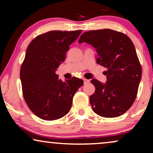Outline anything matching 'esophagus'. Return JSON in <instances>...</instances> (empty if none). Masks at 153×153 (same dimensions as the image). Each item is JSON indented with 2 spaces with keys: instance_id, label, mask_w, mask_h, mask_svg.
I'll return each instance as SVG.
<instances>
[{
  "instance_id": "obj_1",
  "label": "esophagus",
  "mask_w": 153,
  "mask_h": 153,
  "mask_svg": "<svg viewBox=\"0 0 153 153\" xmlns=\"http://www.w3.org/2000/svg\"><path fill=\"white\" fill-rule=\"evenodd\" d=\"M83 81H84V83H89L90 80H88V79H83Z\"/></svg>"
}]
</instances>
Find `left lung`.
Returning a JSON list of instances; mask_svg holds the SVG:
<instances>
[{"mask_svg":"<svg viewBox=\"0 0 153 153\" xmlns=\"http://www.w3.org/2000/svg\"><path fill=\"white\" fill-rule=\"evenodd\" d=\"M86 42L95 48L97 63L107 68L104 72L107 81L93 79L95 91L90 96L93 111L104 118L124 114L137 97L142 70L130 38L111 29L89 30L81 35L79 43Z\"/></svg>","mask_w":153,"mask_h":153,"instance_id":"left-lung-1","label":"left lung"}]
</instances>
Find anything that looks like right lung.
<instances>
[{
    "label": "right lung",
    "instance_id": "add662e5",
    "mask_svg": "<svg viewBox=\"0 0 153 153\" xmlns=\"http://www.w3.org/2000/svg\"><path fill=\"white\" fill-rule=\"evenodd\" d=\"M82 30H51L33 39L20 70L24 98L33 114L45 120L61 118L70 111L72 99L83 84L73 77L62 82L56 69L65 60L71 44Z\"/></svg>",
    "mask_w": 153,
    "mask_h": 153
}]
</instances>
